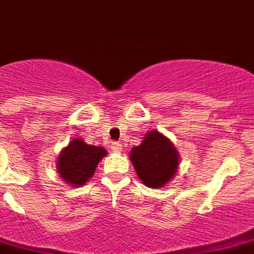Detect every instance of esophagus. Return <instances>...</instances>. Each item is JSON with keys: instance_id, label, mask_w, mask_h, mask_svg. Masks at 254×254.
<instances>
[{"instance_id": "obj_1", "label": "esophagus", "mask_w": 254, "mask_h": 254, "mask_svg": "<svg viewBox=\"0 0 254 254\" xmlns=\"http://www.w3.org/2000/svg\"><path fill=\"white\" fill-rule=\"evenodd\" d=\"M112 149H113L116 153H120L123 150V146H121V144H119V142H114V144L112 145Z\"/></svg>"}]
</instances>
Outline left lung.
Wrapping results in <instances>:
<instances>
[{"label":"left lung","mask_w":254,"mask_h":254,"mask_svg":"<svg viewBox=\"0 0 254 254\" xmlns=\"http://www.w3.org/2000/svg\"><path fill=\"white\" fill-rule=\"evenodd\" d=\"M129 157L141 181L156 189L169 183L179 168V153L169 138L157 130L148 131Z\"/></svg>","instance_id":"8db88e82"}]
</instances>
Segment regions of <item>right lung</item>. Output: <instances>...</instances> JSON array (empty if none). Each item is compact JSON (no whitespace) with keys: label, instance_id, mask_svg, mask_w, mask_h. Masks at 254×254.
I'll list each match as a JSON object with an SVG mask.
<instances>
[{"label":"right lung","instance_id":"obj_1","mask_svg":"<svg viewBox=\"0 0 254 254\" xmlns=\"http://www.w3.org/2000/svg\"><path fill=\"white\" fill-rule=\"evenodd\" d=\"M101 146H93L80 138H74L63 149L57 160L60 177L71 187H81L88 181L96 170L98 162L106 156Z\"/></svg>","mask_w":254,"mask_h":254}]
</instances>
